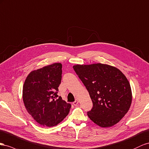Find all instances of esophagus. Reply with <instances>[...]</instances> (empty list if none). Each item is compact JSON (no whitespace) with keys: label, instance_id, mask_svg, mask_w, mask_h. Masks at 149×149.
<instances>
[{"label":"esophagus","instance_id":"1","mask_svg":"<svg viewBox=\"0 0 149 149\" xmlns=\"http://www.w3.org/2000/svg\"><path fill=\"white\" fill-rule=\"evenodd\" d=\"M79 99H76L74 102H73V104L74 105H77L78 104H79Z\"/></svg>","mask_w":149,"mask_h":149}]
</instances>
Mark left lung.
Here are the masks:
<instances>
[{"mask_svg":"<svg viewBox=\"0 0 149 149\" xmlns=\"http://www.w3.org/2000/svg\"><path fill=\"white\" fill-rule=\"evenodd\" d=\"M74 70L86 86L93 107L87 115L102 127L116 124L128 112L132 102L130 84L116 67L103 63L76 65Z\"/></svg>","mask_w":149,"mask_h":149,"instance_id":"1","label":"left lung"}]
</instances>
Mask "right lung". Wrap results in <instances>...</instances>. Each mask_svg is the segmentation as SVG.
<instances>
[{
  "mask_svg": "<svg viewBox=\"0 0 149 149\" xmlns=\"http://www.w3.org/2000/svg\"><path fill=\"white\" fill-rule=\"evenodd\" d=\"M62 73L61 63H55L31 72L25 80L22 95L25 107L42 126H56L69 113L71 104L57 95Z\"/></svg>",
  "mask_w": 149,
  "mask_h": 149,
  "instance_id": "add662e5",
  "label": "right lung"
}]
</instances>
